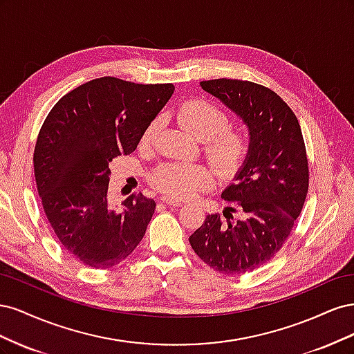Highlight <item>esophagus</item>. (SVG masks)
<instances>
[{
    "mask_svg": "<svg viewBox=\"0 0 354 354\" xmlns=\"http://www.w3.org/2000/svg\"><path fill=\"white\" fill-rule=\"evenodd\" d=\"M162 202L167 203L168 207H180L181 205V202L174 201V199H168V198H162Z\"/></svg>",
    "mask_w": 354,
    "mask_h": 354,
    "instance_id": "obj_1",
    "label": "esophagus"
}]
</instances>
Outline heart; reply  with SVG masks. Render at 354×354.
<instances>
[{
	"label": "heart",
	"instance_id": "heart-1",
	"mask_svg": "<svg viewBox=\"0 0 354 354\" xmlns=\"http://www.w3.org/2000/svg\"><path fill=\"white\" fill-rule=\"evenodd\" d=\"M176 116L186 134L205 142V153L218 174L230 176L242 165L250 147L248 134L243 130L226 128L229 118L218 106L192 99L180 106ZM158 130L159 121L155 120L146 127L143 143H151ZM151 181L171 199H187L212 183V173L203 164H164L153 171Z\"/></svg>",
	"mask_w": 354,
	"mask_h": 354
}]
</instances>
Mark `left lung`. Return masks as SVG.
Masks as SVG:
<instances>
[{"instance_id": "1", "label": "left lung", "mask_w": 354, "mask_h": 354, "mask_svg": "<svg viewBox=\"0 0 354 354\" xmlns=\"http://www.w3.org/2000/svg\"><path fill=\"white\" fill-rule=\"evenodd\" d=\"M201 87L248 127L250 147L234 181L223 190L234 202L207 216L189 242L199 259L223 274H242L282 248L303 209L308 164L301 128L291 108L270 88L241 80L202 81ZM232 212H238L234 221Z\"/></svg>"}]
</instances>
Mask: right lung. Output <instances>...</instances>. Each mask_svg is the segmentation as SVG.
I'll use <instances>...</instances> for the list:
<instances>
[{
    "label": "right lung",
    "mask_w": 354,
    "mask_h": 354,
    "mask_svg": "<svg viewBox=\"0 0 354 354\" xmlns=\"http://www.w3.org/2000/svg\"><path fill=\"white\" fill-rule=\"evenodd\" d=\"M173 93V84L103 77L63 95L42 124L34 152L42 208L63 248L85 266L109 269L143 239L156 203L133 194L116 208L109 164L136 151Z\"/></svg>",
    "instance_id": "1"
}]
</instances>
